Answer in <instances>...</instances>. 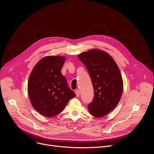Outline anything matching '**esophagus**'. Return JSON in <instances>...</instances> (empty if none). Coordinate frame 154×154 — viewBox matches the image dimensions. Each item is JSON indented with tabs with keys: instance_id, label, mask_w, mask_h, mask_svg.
Wrapping results in <instances>:
<instances>
[{
	"instance_id": "1",
	"label": "esophagus",
	"mask_w": 154,
	"mask_h": 154,
	"mask_svg": "<svg viewBox=\"0 0 154 154\" xmlns=\"http://www.w3.org/2000/svg\"><path fill=\"white\" fill-rule=\"evenodd\" d=\"M75 93H76V95L77 97L80 96V91H79V90H76V91H75Z\"/></svg>"
}]
</instances>
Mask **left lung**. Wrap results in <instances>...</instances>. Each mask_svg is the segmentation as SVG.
<instances>
[{
	"mask_svg": "<svg viewBox=\"0 0 154 154\" xmlns=\"http://www.w3.org/2000/svg\"><path fill=\"white\" fill-rule=\"evenodd\" d=\"M91 78L94 97L88 104L90 114L101 118L117 106L122 95L123 83L119 69L105 51L92 49L78 55Z\"/></svg>",
	"mask_w": 154,
	"mask_h": 154,
	"instance_id": "1",
	"label": "left lung"
}]
</instances>
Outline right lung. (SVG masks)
Segmentation results:
<instances>
[{
	"label": "right lung",
	"instance_id": "add662e5",
	"mask_svg": "<svg viewBox=\"0 0 154 154\" xmlns=\"http://www.w3.org/2000/svg\"><path fill=\"white\" fill-rule=\"evenodd\" d=\"M66 58L48 56L36 63L28 80V94L34 109L46 117H53L64 109L76 94L68 87L61 73Z\"/></svg>",
	"mask_w": 154,
	"mask_h": 154
}]
</instances>
